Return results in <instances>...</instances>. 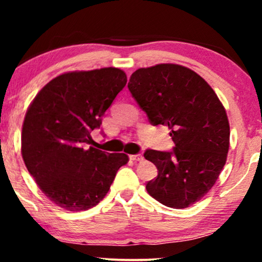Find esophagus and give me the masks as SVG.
<instances>
[{
  "label": "esophagus",
  "instance_id": "obj_1",
  "mask_svg": "<svg viewBox=\"0 0 262 262\" xmlns=\"http://www.w3.org/2000/svg\"><path fill=\"white\" fill-rule=\"evenodd\" d=\"M129 158H130V160H133V161H143V160H144L143 155H141V154L130 155V156H129Z\"/></svg>",
  "mask_w": 262,
  "mask_h": 262
}]
</instances>
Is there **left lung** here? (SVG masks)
<instances>
[{
  "mask_svg": "<svg viewBox=\"0 0 262 262\" xmlns=\"http://www.w3.org/2000/svg\"><path fill=\"white\" fill-rule=\"evenodd\" d=\"M128 89L154 125H167L173 151L146 150L158 167L146 185L152 198L171 208H187L214 186L229 150L227 112L207 81L191 69L158 64L138 69Z\"/></svg>",
  "mask_w": 262,
  "mask_h": 262,
  "instance_id": "left-lung-1",
  "label": "left lung"
}]
</instances>
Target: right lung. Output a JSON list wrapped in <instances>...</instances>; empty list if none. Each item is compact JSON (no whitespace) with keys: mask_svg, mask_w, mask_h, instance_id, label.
Segmentation results:
<instances>
[{"mask_svg":"<svg viewBox=\"0 0 262 262\" xmlns=\"http://www.w3.org/2000/svg\"><path fill=\"white\" fill-rule=\"evenodd\" d=\"M127 83L121 69L71 71L45 85L27 110L22 158L41 192L60 208L80 212L100 203L117 171L129 161L124 152L93 146L91 132Z\"/></svg>","mask_w":262,"mask_h":262,"instance_id":"1","label":"right lung"}]
</instances>
